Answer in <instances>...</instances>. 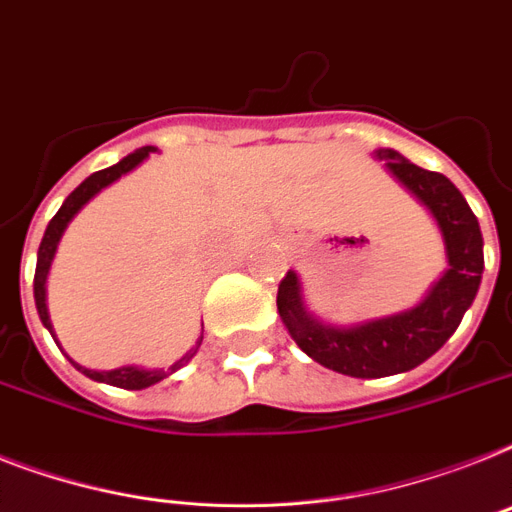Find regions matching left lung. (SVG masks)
Here are the masks:
<instances>
[{
  "instance_id": "8db88e82",
  "label": "left lung",
  "mask_w": 512,
  "mask_h": 512,
  "mask_svg": "<svg viewBox=\"0 0 512 512\" xmlns=\"http://www.w3.org/2000/svg\"><path fill=\"white\" fill-rule=\"evenodd\" d=\"M407 191H413L434 215L444 236L450 268L434 284L426 299L405 313L386 315L357 326H326L307 313L299 294V278L289 270L278 284V315L297 347L323 368L352 378H384L413 371L429 360L455 334L479 292L484 270V239L479 220L450 178L423 170L394 149H376Z\"/></svg>"
}]
</instances>
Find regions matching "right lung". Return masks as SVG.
Masks as SVG:
<instances>
[{"mask_svg": "<svg viewBox=\"0 0 512 512\" xmlns=\"http://www.w3.org/2000/svg\"><path fill=\"white\" fill-rule=\"evenodd\" d=\"M149 152H155V147H141L136 152H131L128 157L118 162V165H112V168L105 170H97V173H91L76 191H70V197L62 202V207L57 210L52 220H49L47 231H44V239H41V247H39V260H36V276H33V297H36V310H39V318L41 323L52 331V323H49V313H47V273H49V265H52V257L57 252V244H60V236L62 231L68 228V223L73 220V215L81 210L86 202H89L94 194L110 186L112 181H118L120 176H126L128 170H134L139 162H144L149 157ZM54 336V331H52ZM202 342V339H199ZM197 342V347H199ZM197 347H191L181 360L170 365L168 371H144V368H136V365H123V368H115V371H89V368H83L78 363H70L76 365L78 371L83 376L94 378V381H102V384H110V386H120V389H147V386L157 384L162 378H168L170 373H176L181 365H186L194 357Z\"/></svg>", "mask_w": 512, "mask_h": 512, "instance_id": "add662e5", "label": "right lung"}]
</instances>
